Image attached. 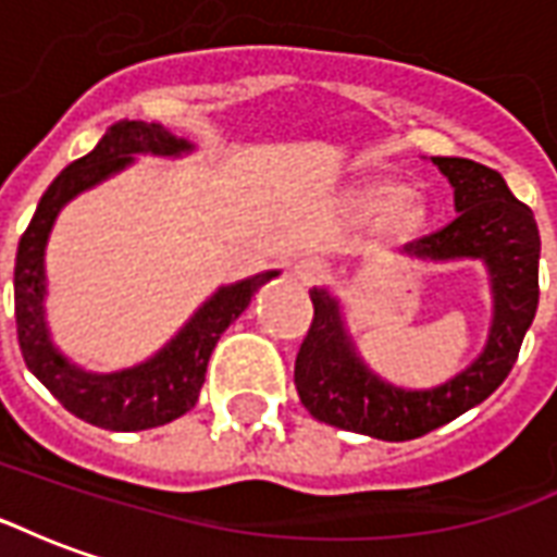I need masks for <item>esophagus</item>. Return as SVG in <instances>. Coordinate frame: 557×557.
Segmentation results:
<instances>
[{"label":"esophagus","mask_w":557,"mask_h":557,"mask_svg":"<svg viewBox=\"0 0 557 557\" xmlns=\"http://www.w3.org/2000/svg\"><path fill=\"white\" fill-rule=\"evenodd\" d=\"M295 277H298V283H304V286H313V283H319V280L325 277V268H322L319 259H301V262L295 265Z\"/></svg>","instance_id":"obj_1"}]
</instances>
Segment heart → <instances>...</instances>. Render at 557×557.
<instances>
[{
    "label": "heart",
    "mask_w": 557,
    "mask_h": 557,
    "mask_svg": "<svg viewBox=\"0 0 557 557\" xmlns=\"http://www.w3.org/2000/svg\"><path fill=\"white\" fill-rule=\"evenodd\" d=\"M399 187H394V184H373L370 190H367V196H363V202H367V208H373V211H382V208H391L394 202L399 199ZM394 218L399 220V223H411V220L418 218V211H414V206H409V202H399L397 208H394Z\"/></svg>",
    "instance_id": "1"
}]
</instances>
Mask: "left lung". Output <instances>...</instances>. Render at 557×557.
I'll return each mask as SVG.
<instances>
[{
	"instance_id": "8db88e82",
	"label": "left lung",
	"mask_w": 557,
	"mask_h": 557,
	"mask_svg": "<svg viewBox=\"0 0 557 557\" xmlns=\"http://www.w3.org/2000/svg\"><path fill=\"white\" fill-rule=\"evenodd\" d=\"M432 163L454 184L459 214L442 230L406 244V250L423 259L474 256L490 265L495 322L483 355L442 387H391L358 361L343 334L337 301L325 289H313V322L295 358V387L304 409L322 423L385 442L426 435L490 397L513 370L522 337L537 313L540 232L534 211L483 163L468 158H432Z\"/></svg>"
}]
</instances>
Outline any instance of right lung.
<instances>
[{
	"mask_svg": "<svg viewBox=\"0 0 557 557\" xmlns=\"http://www.w3.org/2000/svg\"><path fill=\"white\" fill-rule=\"evenodd\" d=\"M190 148L184 139H175L160 125H146L139 119H122L107 127L98 148L86 158L74 160L71 166L55 175L47 194L38 202L35 218L23 232L14 262V315H17V339L23 361L41 385L53 394L71 414L103 430H151L190 411L206 382V367L220 334L244 313L253 292L277 277V271H265L256 277L220 289L211 301L190 319L178 337L160 351L154 361L137 370L113 375L83 373L53 349L44 325V244L53 226L59 208L71 196L86 190L91 184L107 178L110 172L131 163V154H175Z\"/></svg>",
	"mask_w": 557,
	"mask_h": 557,
	"instance_id": "1",
	"label": "right lung"
}]
</instances>
